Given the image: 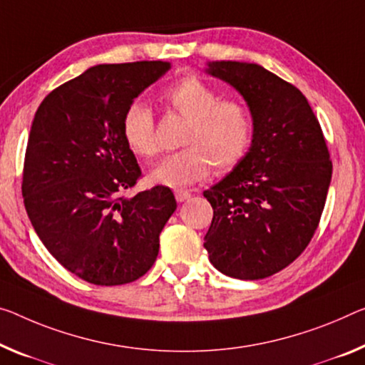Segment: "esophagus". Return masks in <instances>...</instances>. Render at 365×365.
<instances>
[{
    "instance_id": "esophagus-1",
    "label": "esophagus",
    "mask_w": 365,
    "mask_h": 365,
    "mask_svg": "<svg viewBox=\"0 0 365 365\" xmlns=\"http://www.w3.org/2000/svg\"><path fill=\"white\" fill-rule=\"evenodd\" d=\"M175 195H176L178 202H184V200H187L192 194H190V190H187V189H176Z\"/></svg>"
}]
</instances>
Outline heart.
<instances>
[{"mask_svg": "<svg viewBox=\"0 0 365 365\" xmlns=\"http://www.w3.org/2000/svg\"><path fill=\"white\" fill-rule=\"evenodd\" d=\"M160 101L175 114L189 120L181 143L186 145L155 166L150 181L182 187L210 175L232 171L248 151L255 133L250 106L240 99H222L215 86L199 76H184L160 94ZM122 137L133 153L151 158L158 153L156 120L142 103H132L122 117Z\"/></svg>", "mask_w": 365, "mask_h": 365, "instance_id": "1", "label": "heart"}]
</instances>
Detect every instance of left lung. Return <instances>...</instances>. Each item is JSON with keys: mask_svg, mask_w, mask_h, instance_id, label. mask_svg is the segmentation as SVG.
<instances>
[{"mask_svg": "<svg viewBox=\"0 0 365 365\" xmlns=\"http://www.w3.org/2000/svg\"><path fill=\"white\" fill-rule=\"evenodd\" d=\"M209 73L243 94L253 145L228 176L204 190L214 209L204 248L235 279L272 276L315 235L333 163L317 115L300 89L255 63L215 61Z\"/></svg>", "mask_w": 365, "mask_h": 365, "instance_id": "obj_1", "label": "left lung"}]
</instances>
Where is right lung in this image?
<instances>
[{
  "instance_id": "add662e5",
  "label": "right lung",
  "mask_w": 365,
  "mask_h": 365,
  "mask_svg": "<svg viewBox=\"0 0 365 365\" xmlns=\"http://www.w3.org/2000/svg\"><path fill=\"white\" fill-rule=\"evenodd\" d=\"M168 61L98 65L47 94L34 117L22 197L38 238L86 282L122 285L155 264L176 199L155 186L133 197L142 170L122 137V117Z\"/></svg>"
}]
</instances>
